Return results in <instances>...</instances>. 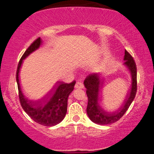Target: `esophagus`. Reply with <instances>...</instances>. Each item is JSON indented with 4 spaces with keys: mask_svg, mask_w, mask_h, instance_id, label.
<instances>
[{
    "mask_svg": "<svg viewBox=\"0 0 154 154\" xmlns=\"http://www.w3.org/2000/svg\"><path fill=\"white\" fill-rule=\"evenodd\" d=\"M75 88H78V89H82V88H83V84L82 83V82H77L76 83V84H75Z\"/></svg>",
    "mask_w": 154,
    "mask_h": 154,
    "instance_id": "1",
    "label": "esophagus"
}]
</instances>
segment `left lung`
Here are the masks:
<instances>
[{
  "mask_svg": "<svg viewBox=\"0 0 154 154\" xmlns=\"http://www.w3.org/2000/svg\"><path fill=\"white\" fill-rule=\"evenodd\" d=\"M124 64L130 72L132 77L131 89L128 94L124 105L118 111L113 113H109L100 107L99 105V92L102 85L100 75L98 73H91L88 75L84 80V85L86 88V94L88 102L87 106V113L89 118L93 122L100 125L113 124L118 121L126 113L130 105L136 96L137 89V66L132 56L125 50Z\"/></svg>",
  "mask_w": 154,
  "mask_h": 154,
  "instance_id": "1",
  "label": "left lung"
}]
</instances>
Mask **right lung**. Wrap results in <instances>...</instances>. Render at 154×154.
<instances>
[{"label": "right lung", "instance_id": "obj_1", "mask_svg": "<svg viewBox=\"0 0 154 154\" xmlns=\"http://www.w3.org/2000/svg\"><path fill=\"white\" fill-rule=\"evenodd\" d=\"M42 43L41 38L34 41L21 58L16 72V82L20 104L23 109L36 123L45 126H54L63 120L67 111L68 97L74 89L76 82L66 83L58 82L54 89L48 96L39 100L28 99L21 90L19 82V72L23 60L39 48Z\"/></svg>", "mask_w": 154, "mask_h": 154}]
</instances>
